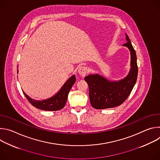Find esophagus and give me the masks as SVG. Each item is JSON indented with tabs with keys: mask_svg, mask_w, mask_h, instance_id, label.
<instances>
[{
	"mask_svg": "<svg viewBox=\"0 0 160 160\" xmlns=\"http://www.w3.org/2000/svg\"><path fill=\"white\" fill-rule=\"evenodd\" d=\"M78 74H79L81 77H85V76L86 75L87 73V68H85V66H81V67H80V68H78Z\"/></svg>",
	"mask_w": 160,
	"mask_h": 160,
	"instance_id": "esophagus-1",
	"label": "esophagus"
}]
</instances>
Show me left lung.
I'll list each match as a JSON object with an SVG mask.
<instances>
[{
	"mask_svg": "<svg viewBox=\"0 0 160 160\" xmlns=\"http://www.w3.org/2000/svg\"><path fill=\"white\" fill-rule=\"evenodd\" d=\"M123 46L130 52V70L128 75L119 81H109L99 74L89 75L85 81L89 88V99L92 106L97 109L111 108L122 104L129 96L136 83L138 74L135 51L128 36Z\"/></svg>",
	"mask_w": 160,
	"mask_h": 160,
	"instance_id": "left-lung-1",
	"label": "left lung"
}]
</instances>
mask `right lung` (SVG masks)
<instances>
[{
    "mask_svg": "<svg viewBox=\"0 0 160 160\" xmlns=\"http://www.w3.org/2000/svg\"><path fill=\"white\" fill-rule=\"evenodd\" d=\"M76 82L75 75L72 76L63 85L59 92L54 96L48 99L37 101L32 99L25 92H22L27 100L34 107L44 111H58L62 109L67 101L68 95L70 89Z\"/></svg>",
    "mask_w": 160,
    "mask_h": 160,
    "instance_id": "right-lung-1",
    "label": "right lung"
}]
</instances>
